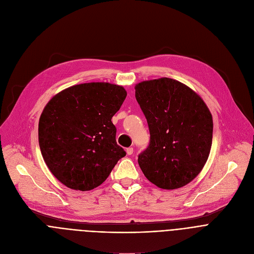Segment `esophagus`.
Here are the masks:
<instances>
[{"label":"esophagus","mask_w":254,"mask_h":254,"mask_svg":"<svg viewBox=\"0 0 254 254\" xmlns=\"http://www.w3.org/2000/svg\"><path fill=\"white\" fill-rule=\"evenodd\" d=\"M127 155H131L132 154V152H133V149L131 148V147H128V148H127Z\"/></svg>","instance_id":"1"}]
</instances>
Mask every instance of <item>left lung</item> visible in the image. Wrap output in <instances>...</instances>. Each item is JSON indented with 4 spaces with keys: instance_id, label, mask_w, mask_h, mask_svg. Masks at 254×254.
Returning <instances> with one entry per match:
<instances>
[{
    "instance_id": "8db88e82",
    "label": "left lung",
    "mask_w": 254,
    "mask_h": 254,
    "mask_svg": "<svg viewBox=\"0 0 254 254\" xmlns=\"http://www.w3.org/2000/svg\"><path fill=\"white\" fill-rule=\"evenodd\" d=\"M146 117L149 146L139 154L145 177L157 187L174 190L193 181L207 161L212 143V116L186 84L167 77L136 86Z\"/></svg>"
}]
</instances>
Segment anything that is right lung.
<instances>
[{
    "label": "right lung",
    "mask_w": 254,
    "mask_h": 254,
    "mask_svg": "<svg viewBox=\"0 0 254 254\" xmlns=\"http://www.w3.org/2000/svg\"><path fill=\"white\" fill-rule=\"evenodd\" d=\"M126 97L127 91L116 84L80 83L55 95L44 108L41 152L51 173L66 187L93 190L126 156L111 122Z\"/></svg>",
    "instance_id": "obj_1"
}]
</instances>
